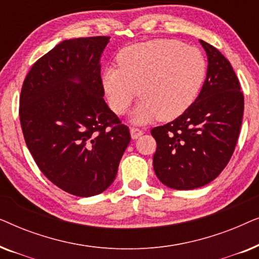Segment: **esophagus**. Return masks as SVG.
I'll return each instance as SVG.
<instances>
[{"label": "esophagus", "instance_id": "obj_1", "mask_svg": "<svg viewBox=\"0 0 259 259\" xmlns=\"http://www.w3.org/2000/svg\"><path fill=\"white\" fill-rule=\"evenodd\" d=\"M130 133H131V138H132L133 140H136L139 138L141 134H143V131L139 130V128H134V127H132V128L130 130Z\"/></svg>", "mask_w": 259, "mask_h": 259}]
</instances>
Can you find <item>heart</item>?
Here are the masks:
<instances>
[{"mask_svg": "<svg viewBox=\"0 0 259 259\" xmlns=\"http://www.w3.org/2000/svg\"><path fill=\"white\" fill-rule=\"evenodd\" d=\"M119 68L102 74L108 105L116 115L133 111L134 123L160 118L172 120L193 104L206 75V62L197 48L175 40H153L130 46L118 55Z\"/></svg>", "mask_w": 259, "mask_h": 259, "instance_id": "1", "label": "heart"}]
</instances>
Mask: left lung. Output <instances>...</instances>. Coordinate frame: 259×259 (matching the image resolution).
Listing matches in <instances>:
<instances>
[{
  "label": "left lung",
  "mask_w": 259,
  "mask_h": 259,
  "mask_svg": "<svg viewBox=\"0 0 259 259\" xmlns=\"http://www.w3.org/2000/svg\"><path fill=\"white\" fill-rule=\"evenodd\" d=\"M207 56L206 79L196 100L182 115L154 127L153 168L175 190H193L217 178L235 151L242 126L244 97L229 60L199 40Z\"/></svg>",
  "instance_id": "obj_1"
}]
</instances>
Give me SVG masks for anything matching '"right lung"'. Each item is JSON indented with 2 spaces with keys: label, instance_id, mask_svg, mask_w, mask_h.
<instances>
[{
  "label": "right lung",
  "instance_id": "right-lung-1",
  "mask_svg": "<svg viewBox=\"0 0 259 259\" xmlns=\"http://www.w3.org/2000/svg\"><path fill=\"white\" fill-rule=\"evenodd\" d=\"M109 38L60 42L34 63L21 91L28 150L53 184L77 197L108 189L131 141L104 100L100 61Z\"/></svg>",
  "mask_w": 259,
  "mask_h": 259
}]
</instances>
